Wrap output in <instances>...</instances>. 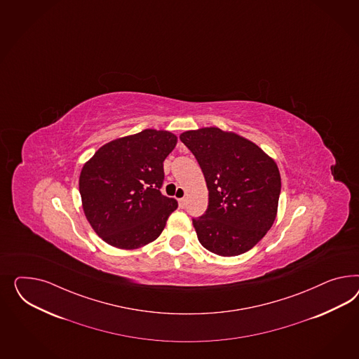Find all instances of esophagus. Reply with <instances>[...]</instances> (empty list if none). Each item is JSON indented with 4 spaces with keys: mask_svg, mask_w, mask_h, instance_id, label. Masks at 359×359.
I'll return each mask as SVG.
<instances>
[{
    "mask_svg": "<svg viewBox=\"0 0 359 359\" xmlns=\"http://www.w3.org/2000/svg\"><path fill=\"white\" fill-rule=\"evenodd\" d=\"M178 205H180L181 208H184V205H186V199H184V198H180V199H178Z\"/></svg>",
    "mask_w": 359,
    "mask_h": 359,
    "instance_id": "1",
    "label": "esophagus"
}]
</instances>
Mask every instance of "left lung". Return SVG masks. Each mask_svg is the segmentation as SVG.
<instances>
[{
  "label": "left lung",
  "instance_id": "8db88e82",
  "mask_svg": "<svg viewBox=\"0 0 359 359\" xmlns=\"http://www.w3.org/2000/svg\"><path fill=\"white\" fill-rule=\"evenodd\" d=\"M180 139L198 160L208 189L205 215L193 219L199 243L217 256L250 250L277 217L276 161L253 142L217 127L184 131Z\"/></svg>",
  "mask_w": 359,
  "mask_h": 359
}]
</instances>
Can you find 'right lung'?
<instances>
[{
	"mask_svg": "<svg viewBox=\"0 0 359 359\" xmlns=\"http://www.w3.org/2000/svg\"><path fill=\"white\" fill-rule=\"evenodd\" d=\"M175 145V133L148 128L104 144L83 164V214L104 243L133 250L161 235L178 205L160 191L163 164Z\"/></svg>",
	"mask_w": 359,
	"mask_h": 359,
	"instance_id": "obj_1",
	"label": "right lung"
}]
</instances>
